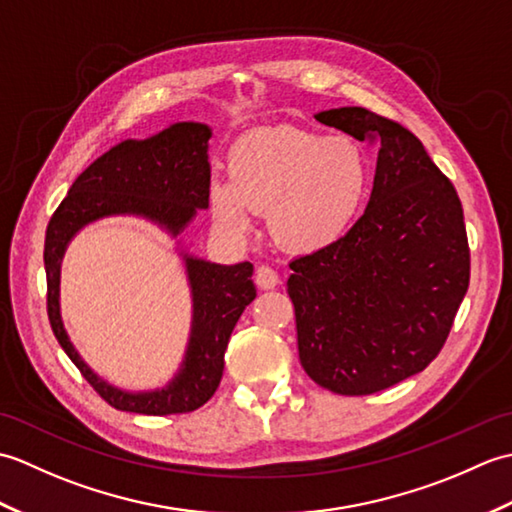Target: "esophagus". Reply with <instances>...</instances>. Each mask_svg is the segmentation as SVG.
<instances>
[{"label": "esophagus", "instance_id": "obj_1", "mask_svg": "<svg viewBox=\"0 0 512 512\" xmlns=\"http://www.w3.org/2000/svg\"><path fill=\"white\" fill-rule=\"evenodd\" d=\"M255 284H257L259 288H262V290L275 288V286L279 284L277 270L270 268V266H259V268L255 270Z\"/></svg>", "mask_w": 512, "mask_h": 512}]
</instances>
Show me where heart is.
<instances>
[{
  "label": "heart",
  "mask_w": 512,
  "mask_h": 512,
  "mask_svg": "<svg viewBox=\"0 0 512 512\" xmlns=\"http://www.w3.org/2000/svg\"><path fill=\"white\" fill-rule=\"evenodd\" d=\"M369 165L354 140L299 127L259 129L228 151V178L211 182L215 220L244 235L268 211L275 242L312 253L341 239L367 198Z\"/></svg>",
  "instance_id": "heart-1"
}]
</instances>
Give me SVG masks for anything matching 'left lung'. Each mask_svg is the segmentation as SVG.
<instances>
[{
	"label": "left lung",
	"mask_w": 512,
	"mask_h": 512,
	"mask_svg": "<svg viewBox=\"0 0 512 512\" xmlns=\"http://www.w3.org/2000/svg\"><path fill=\"white\" fill-rule=\"evenodd\" d=\"M317 121L376 145L365 213L334 244L290 262L299 358L314 383L369 396L422 372L469 290L462 202L407 127L365 107Z\"/></svg>",
	"instance_id": "left-lung-1"
}]
</instances>
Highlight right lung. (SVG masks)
Returning <instances> with one entry per match:
<instances>
[{"instance_id": "right-lung-1", "label": "right lung", "mask_w": 512, "mask_h": 512, "mask_svg": "<svg viewBox=\"0 0 512 512\" xmlns=\"http://www.w3.org/2000/svg\"><path fill=\"white\" fill-rule=\"evenodd\" d=\"M211 129L200 123H176L147 140H125L96 158L52 213L43 246L48 281V319L57 341L79 367L83 378L107 405L145 416H169L200 409L224 372V352L237 319L257 297L253 264L220 266L187 257L193 288L191 343L178 378L167 389L129 394L96 376L72 347L59 314V268L72 235L105 215L134 213L162 224L178 235L195 209H209Z\"/></svg>"}]
</instances>
